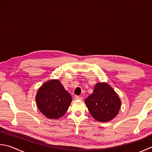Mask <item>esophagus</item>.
<instances>
[{"label":"esophagus","instance_id":"1","mask_svg":"<svg viewBox=\"0 0 152 152\" xmlns=\"http://www.w3.org/2000/svg\"><path fill=\"white\" fill-rule=\"evenodd\" d=\"M75 99L76 100H82L83 97L82 96H75Z\"/></svg>","mask_w":152,"mask_h":152}]
</instances>
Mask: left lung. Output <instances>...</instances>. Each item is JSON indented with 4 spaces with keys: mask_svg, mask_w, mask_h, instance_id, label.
Segmentation results:
<instances>
[{
    "mask_svg": "<svg viewBox=\"0 0 152 152\" xmlns=\"http://www.w3.org/2000/svg\"><path fill=\"white\" fill-rule=\"evenodd\" d=\"M91 115L99 122H108L118 114L121 108L120 98L105 82L97 83L94 91L85 99Z\"/></svg>",
    "mask_w": 152,
    "mask_h": 152,
    "instance_id": "8db88e82",
    "label": "left lung"
}]
</instances>
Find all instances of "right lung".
<instances>
[{"instance_id": "obj_1", "label": "right lung", "mask_w": 152, "mask_h": 152, "mask_svg": "<svg viewBox=\"0 0 152 152\" xmlns=\"http://www.w3.org/2000/svg\"><path fill=\"white\" fill-rule=\"evenodd\" d=\"M72 99V96L58 80L44 83L35 97L39 110L50 119L59 118L66 113Z\"/></svg>"}]
</instances>
